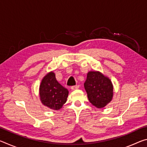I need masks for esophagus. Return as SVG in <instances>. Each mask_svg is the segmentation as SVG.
Segmentation results:
<instances>
[{"mask_svg": "<svg viewBox=\"0 0 147 147\" xmlns=\"http://www.w3.org/2000/svg\"><path fill=\"white\" fill-rule=\"evenodd\" d=\"M79 88V86L78 85H76V86H72L71 89V90H75V89H77Z\"/></svg>", "mask_w": 147, "mask_h": 147, "instance_id": "esophagus-1", "label": "esophagus"}]
</instances>
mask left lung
Listing matches in <instances>:
<instances>
[{"instance_id": "8db88e82", "label": "left lung", "mask_w": 147, "mask_h": 147, "mask_svg": "<svg viewBox=\"0 0 147 147\" xmlns=\"http://www.w3.org/2000/svg\"><path fill=\"white\" fill-rule=\"evenodd\" d=\"M84 88L89 102L97 108H104L112 99V84L110 80L99 72H89Z\"/></svg>"}]
</instances>
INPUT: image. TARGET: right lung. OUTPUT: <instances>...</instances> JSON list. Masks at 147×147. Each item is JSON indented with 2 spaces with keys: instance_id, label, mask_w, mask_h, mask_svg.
<instances>
[{
  "instance_id": "obj_1",
  "label": "right lung",
  "mask_w": 147,
  "mask_h": 147,
  "mask_svg": "<svg viewBox=\"0 0 147 147\" xmlns=\"http://www.w3.org/2000/svg\"><path fill=\"white\" fill-rule=\"evenodd\" d=\"M69 91L56 80L55 74L51 72L47 74L42 80L39 94L45 106L49 108L59 109L66 102Z\"/></svg>"
}]
</instances>
